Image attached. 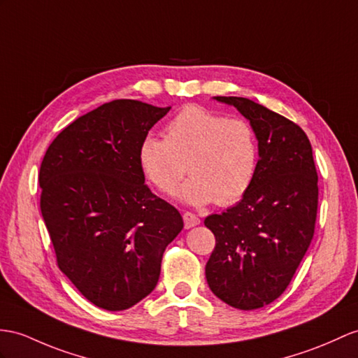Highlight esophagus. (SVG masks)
<instances>
[{
    "instance_id": "1",
    "label": "esophagus",
    "mask_w": 358,
    "mask_h": 358,
    "mask_svg": "<svg viewBox=\"0 0 358 358\" xmlns=\"http://www.w3.org/2000/svg\"><path fill=\"white\" fill-rule=\"evenodd\" d=\"M184 223H185V228L189 229V228H193V226H197L200 223V219L197 215H194L193 213H185L184 214Z\"/></svg>"
}]
</instances>
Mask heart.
Returning <instances> with one entry per match:
<instances>
[{
  "label": "heart",
  "mask_w": 358,
  "mask_h": 358,
  "mask_svg": "<svg viewBox=\"0 0 358 358\" xmlns=\"http://www.w3.org/2000/svg\"><path fill=\"white\" fill-rule=\"evenodd\" d=\"M138 162L150 185L164 194H173L188 170L191 178L180 199L199 206L214 200L229 206L254 184L258 139L249 121L189 104L169 121L165 138H143Z\"/></svg>",
  "instance_id": "heart-1"
}]
</instances>
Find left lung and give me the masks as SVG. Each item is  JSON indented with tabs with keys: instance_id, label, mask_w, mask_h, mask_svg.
Segmentation results:
<instances>
[{
	"instance_id": "left-lung-1",
	"label": "left lung",
	"mask_w": 358,
	"mask_h": 358,
	"mask_svg": "<svg viewBox=\"0 0 358 358\" xmlns=\"http://www.w3.org/2000/svg\"><path fill=\"white\" fill-rule=\"evenodd\" d=\"M237 108L258 139L249 193L205 226L215 237L205 273L209 289L234 308L257 310L280 298L315 235L317 171L303 130L243 97H214Z\"/></svg>"
}]
</instances>
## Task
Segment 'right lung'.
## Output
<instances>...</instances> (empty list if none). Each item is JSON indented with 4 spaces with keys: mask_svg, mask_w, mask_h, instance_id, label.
<instances>
[{
    "mask_svg": "<svg viewBox=\"0 0 358 358\" xmlns=\"http://www.w3.org/2000/svg\"><path fill=\"white\" fill-rule=\"evenodd\" d=\"M170 109L104 103L68 124L42 159L41 213L57 266L100 308L127 310L150 294L165 248L184 228L138 162L143 138Z\"/></svg>",
    "mask_w": 358,
    "mask_h": 358,
    "instance_id": "1",
    "label": "right lung"
}]
</instances>
